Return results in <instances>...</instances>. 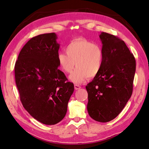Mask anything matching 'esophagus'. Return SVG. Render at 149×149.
Masks as SVG:
<instances>
[{"instance_id": "obj_1", "label": "esophagus", "mask_w": 149, "mask_h": 149, "mask_svg": "<svg viewBox=\"0 0 149 149\" xmlns=\"http://www.w3.org/2000/svg\"><path fill=\"white\" fill-rule=\"evenodd\" d=\"M81 88V86L79 85H78V84H74V89H76V90H77V89H80Z\"/></svg>"}]
</instances>
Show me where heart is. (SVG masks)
<instances>
[{
    "mask_svg": "<svg viewBox=\"0 0 149 149\" xmlns=\"http://www.w3.org/2000/svg\"><path fill=\"white\" fill-rule=\"evenodd\" d=\"M66 52L59 53L58 62L61 70L70 73V79L76 84L85 81L87 78L95 77L100 73L104 62L102 48L89 40L79 38L72 40L68 45Z\"/></svg>",
    "mask_w": 149,
    "mask_h": 149,
    "instance_id": "1",
    "label": "heart"
}]
</instances>
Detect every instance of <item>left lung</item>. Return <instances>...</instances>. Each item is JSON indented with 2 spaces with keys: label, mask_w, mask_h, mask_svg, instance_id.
<instances>
[{
  "label": "left lung",
  "mask_w": 149,
  "mask_h": 149,
  "mask_svg": "<svg viewBox=\"0 0 149 149\" xmlns=\"http://www.w3.org/2000/svg\"><path fill=\"white\" fill-rule=\"evenodd\" d=\"M100 38L104 62L100 73L86 86L87 109L94 120L107 123L120 114L131 97L136 63L123 40L106 32Z\"/></svg>",
  "instance_id": "obj_1"
}]
</instances>
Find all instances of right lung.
<instances>
[{"instance_id":"right-lung-1","label":"right lung","mask_w":149,"mask_h":149,"mask_svg":"<svg viewBox=\"0 0 149 149\" xmlns=\"http://www.w3.org/2000/svg\"><path fill=\"white\" fill-rule=\"evenodd\" d=\"M55 33L31 38L22 48L15 65V78L20 101L34 119L46 125L60 122L67 112L74 91L58 70V50Z\"/></svg>"}]
</instances>
